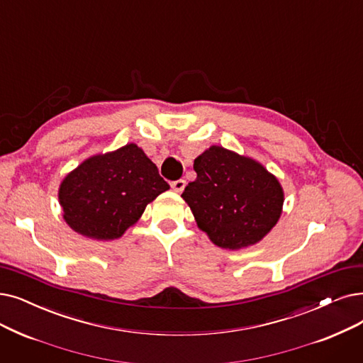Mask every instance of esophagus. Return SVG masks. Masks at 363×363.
<instances>
[{
	"label": "esophagus",
	"instance_id": "obj_1",
	"mask_svg": "<svg viewBox=\"0 0 363 363\" xmlns=\"http://www.w3.org/2000/svg\"><path fill=\"white\" fill-rule=\"evenodd\" d=\"M185 185H186V182H185L184 179H178V181H173V182H172V188H173V190H175L177 193H182Z\"/></svg>",
	"mask_w": 363,
	"mask_h": 363
}]
</instances>
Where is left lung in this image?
<instances>
[{
	"label": "left lung",
	"mask_w": 363,
	"mask_h": 363,
	"mask_svg": "<svg viewBox=\"0 0 363 363\" xmlns=\"http://www.w3.org/2000/svg\"><path fill=\"white\" fill-rule=\"evenodd\" d=\"M196 181L182 199L197 227L219 247L238 250L262 240L277 224L283 188L261 163L212 145L194 160Z\"/></svg>",
	"instance_id": "8db88e82"
}]
</instances>
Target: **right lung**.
Here are the masks:
<instances>
[{
  "label": "right lung",
  "instance_id": "right-lung-1",
  "mask_svg": "<svg viewBox=\"0 0 363 363\" xmlns=\"http://www.w3.org/2000/svg\"><path fill=\"white\" fill-rule=\"evenodd\" d=\"M169 188L143 148L128 144L93 155L69 172L60 182L59 203L75 233L93 240H114Z\"/></svg>",
  "mask_w": 363,
  "mask_h": 363
}]
</instances>
